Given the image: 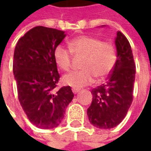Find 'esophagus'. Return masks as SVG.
<instances>
[{
  "instance_id": "esophagus-1",
  "label": "esophagus",
  "mask_w": 151,
  "mask_h": 151,
  "mask_svg": "<svg viewBox=\"0 0 151 151\" xmlns=\"http://www.w3.org/2000/svg\"><path fill=\"white\" fill-rule=\"evenodd\" d=\"M72 91L74 94H76L77 92L80 91V89H79V88H72Z\"/></svg>"
}]
</instances>
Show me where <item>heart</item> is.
I'll return each mask as SVG.
<instances>
[{
  "mask_svg": "<svg viewBox=\"0 0 151 151\" xmlns=\"http://www.w3.org/2000/svg\"><path fill=\"white\" fill-rule=\"evenodd\" d=\"M70 50L58 45L54 50V60L61 70L68 71L71 67L72 54L83 56L81 68L63 77V82L74 88L91 84L94 77L100 80L113 70L117 62V53L113 44L100 38L81 35L69 42Z\"/></svg>",
  "mask_w": 151,
  "mask_h": 151,
  "instance_id": "1",
  "label": "heart"
}]
</instances>
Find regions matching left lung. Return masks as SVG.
I'll return each mask as SVG.
<instances>
[{
  "label": "left lung",
  "instance_id": "1",
  "mask_svg": "<svg viewBox=\"0 0 151 151\" xmlns=\"http://www.w3.org/2000/svg\"><path fill=\"white\" fill-rule=\"evenodd\" d=\"M117 62L107 82L91 90L92 101L87 109L91 124L99 129L119 125L133 101L135 64L129 40L121 32L115 39Z\"/></svg>",
  "mask_w": 151,
  "mask_h": 151
}]
</instances>
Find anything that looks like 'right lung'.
I'll list each match as a JSON object with an SVG mask.
<instances>
[{"instance_id": "right-lung-1", "label": "right lung", "mask_w": 151, "mask_h": 151, "mask_svg": "<svg viewBox=\"0 0 151 151\" xmlns=\"http://www.w3.org/2000/svg\"><path fill=\"white\" fill-rule=\"evenodd\" d=\"M65 37L64 31L38 26L27 31L15 48L13 73L18 100L27 119L39 129L60 124L74 97L69 86L55 90L60 76L54 50Z\"/></svg>"}]
</instances>
